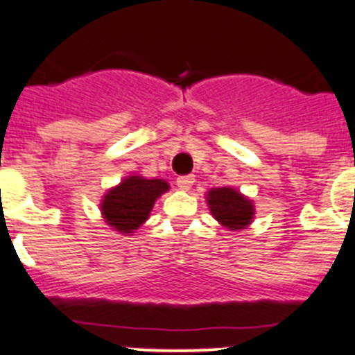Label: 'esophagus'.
Here are the masks:
<instances>
[{"mask_svg": "<svg viewBox=\"0 0 355 355\" xmlns=\"http://www.w3.org/2000/svg\"><path fill=\"white\" fill-rule=\"evenodd\" d=\"M177 185L182 191H189V189L194 185V177L193 175H184V177L177 178Z\"/></svg>", "mask_w": 355, "mask_h": 355, "instance_id": "1", "label": "esophagus"}]
</instances>
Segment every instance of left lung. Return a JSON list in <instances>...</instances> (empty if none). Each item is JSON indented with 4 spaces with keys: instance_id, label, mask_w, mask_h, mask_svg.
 <instances>
[{
    "instance_id": "1",
    "label": "left lung",
    "mask_w": 355,
    "mask_h": 355,
    "mask_svg": "<svg viewBox=\"0 0 355 355\" xmlns=\"http://www.w3.org/2000/svg\"><path fill=\"white\" fill-rule=\"evenodd\" d=\"M208 210L220 226L230 231L247 230L254 220L252 200L234 187H214L207 193Z\"/></svg>"
}]
</instances>
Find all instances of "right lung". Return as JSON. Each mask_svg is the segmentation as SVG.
<instances>
[{
	"label": "right lung",
	"instance_id": "add662e5",
	"mask_svg": "<svg viewBox=\"0 0 355 355\" xmlns=\"http://www.w3.org/2000/svg\"><path fill=\"white\" fill-rule=\"evenodd\" d=\"M166 191H170V184L162 178L150 180L141 175H129L103 196L99 203L103 220L119 234L131 236L147 220L157 198Z\"/></svg>",
	"mask_w": 355,
	"mask_h": 355
}]
</instances>
